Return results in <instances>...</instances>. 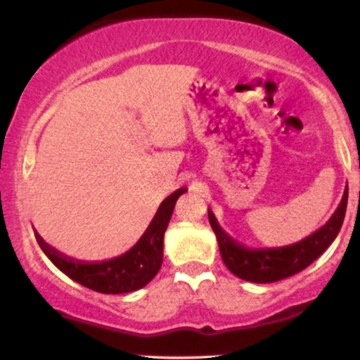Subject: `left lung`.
I'll return each mask as SVG.
<instances>
[{"instance_id":"obj_1","label":"left lung","mask_w":360,"mask_h":360,"mask_svg":"<svg viewBox=\"0 0 360 360\" xmlns=\"http://www.w3.org/2000/svg\"><path fill=\"white\" fill-rule=\"evenodd\" d=\"M347 198H349V188H345L335 213L315 233L308 235L307 238L292 243V245L272 247V249H249V247L235 242L221 229L212 210H208V218L210 225L217 235L223 262L232 274L243 281H250V283H276V281L286 279L289 276H295L300 271L307 269L309 264L315 262L328 249L344 223Z\"/></svg>"}]
</instances>
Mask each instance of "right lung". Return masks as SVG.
I'll list each match as a JSON object with an SVG mask.
<instances>
[{
    "label": "right lung",
    "mask_w": 360,
    "mask_h": 360,
    "mask_svg": "<svg viewBox=\"0 0 360 360\" xmlns=\"http://www.w3.org/2000/svg\"><path fill=\"white\" fill-rule=\"evenodd\" d=\"M186 191L188 189L181 188L169 194L160 203L155 217L152 218L150 225L147 226L139 242L118 257L100 260V262H84V260H76L60 254L37 232L35 238L53 266L84 288L105 292V295H123V292L137 291L147 286L162 266L164 233L172 217L177 198Z\"/></svg>",
    "instance_id": "1"
}]
</instances>
